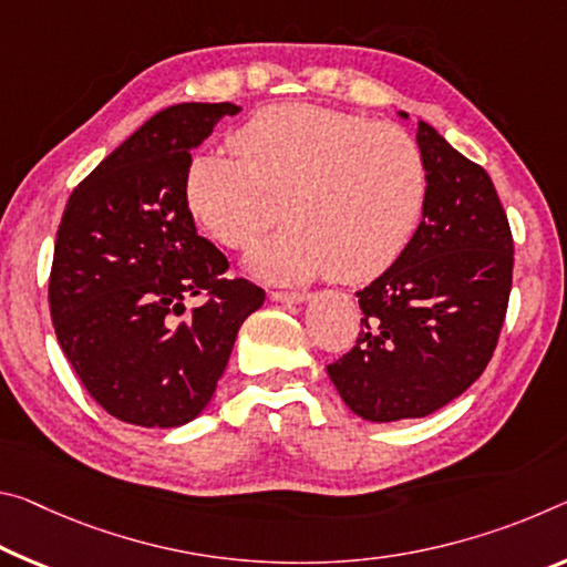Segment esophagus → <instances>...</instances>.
I'll list each match as a JSON object with an SVG mask.
<instances>
[{
    "mask_svg": "<svg viewBox=\"0 0 567 567\" xmlns=\"http://www.w3.org/2000/svg\"><path fill=\"white\" fill-rule=\"evenodd\" d=\"M269 298H272L275 302H285V305H298V302H305L308 300V295L305 292H287V290H272L269 292Z\"/></svg>",
    "mask_w": 567,
    "mask_h": 567,
    "instance_id": "obj_1",
    "label": "esophagus"
}]
</instances>
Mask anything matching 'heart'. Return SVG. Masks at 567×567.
Returning a JSON list of instances; mask_svg holds the SVG:
<instances>
[{
  "instance_id": "b5f03b06",
  "label": "heart",
  "mask_w": 567,
  "mask_h": 567,
  "mask_svg": "<svg viewBox=\"0 0 567 567\" xmlns=\"http://www.w3.org/2000/svg\"><path fill=\"white\" fill-rule=\"evenodd\" d=\"M239 156H196L186 202L196 221L231 249H245L277 221L285 196L290 227L249 255L275 282H368L406 251L429 199V166L399 125L312 103H280L235 133Z\"/></svg>"
}]
</instances>
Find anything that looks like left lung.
Returning a JSON list of instances; mask_svg holds the SVG:
<instances>
[{"label":"left lung","instance_id":"obj_1","mask_svg":"<svg viewBox=\"0 0 567 567\" xmlns=\"http://www.w3.org/2000/svg\"><path fill=\"white\" fill-rule=\"evenodd\" d=\"M416 143L429 166L424 217L396 262L355 292L361 332L328 365L346 406L379 424L429 416L480 379L512 290V231L489 174L424 121Z\"/></svg>","mask_w":567,"mask_h":567}]
</instances>
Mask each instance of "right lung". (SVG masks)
<instances>
[{"label": "right lung", "instance_id": "1", "mask_svg": "<svg viewBox=\"0 0 567 567\" xmlns=\"http://www.w3.org/2000/svg\"><path fill=\"white\" fill-rule=\"evenodd\" d=\"M235 103H178L123 141L70 194L50 272L58 343L90 396L146 429L194 421L265 290L229 280L186 202L192 151ZM204 297L188 311L185 302Z\"/></svg>", "mask_w": 567, "mask_h": 567}]
</instances>
